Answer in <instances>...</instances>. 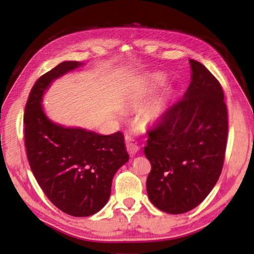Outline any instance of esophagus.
I'll return each mask as SVG.
<instances>
[{
    "instance_id": "34e87169",
    "label": "esophagus",
    "mask_w": 254,
    "mask_h": 254,
    "mask_svg": "<svg viewBox=\"0 0 254 254\" xmlns=\"http://www.w3.org/2000/svg\"><path fill=\"white\" fill-rule=\"evenodd\" d=\"M126 147L127 152L130 154H135L140 150L139 144H137L136 140L133 139L130 135H126Z\"/></svg>"
}]
</instances>
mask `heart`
Returning a JSON list of instances; mask_svg holds the SVG:
<instances>
[{
  "label": "heart",
  "mask_w": 254,
  "mask_h": 254,
  "mask_svg": "<svg viewBox=\"0 0 254 254\" xmlns=\"http://www.w3.org/2000/svg\"><path fill=\"white\" fill-rule=\"evenodd\" d=\"M160 112H161V110L160 109H154L152 112H151V118H158L159 117V114H160Z\"/></svg>",
  "instance_id": "b5f03b06"
}]
</instances>
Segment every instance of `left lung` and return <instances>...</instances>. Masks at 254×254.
Instances as JSON below:
<instances>
[{
	"label": "left lung",
	"mask_w": 254,
	"mask_h": 254,
	"mask_svg": "<svg viewBox=\"0 0 254 254\" xmlns=\"http://www.w3.org/2000/svg\"><path fill=\"white\" fill-rule=\"evenodd\" d=\"M189 63L186 93L148 131L144 147L151 163L149 199L168 214L186 213L206 198L220 178L226 150L229 122L222 86L200 63Z\"/></svg>",
	"instance_id": "1"
}]
</instances>
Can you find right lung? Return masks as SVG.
I'll list each match as a JSON object with an SVG mask.
<instances>
[{
  "instance_id": "add662e5",
  "label": "right lung",
  "mask_w": 254,
  "mask_h": 254,
  "mask_svg": "<svg viewBox=\"0 0 254 254\" xmlns=\"http://www.w3.org/2000/svg\"><path fill=\"white\" fill-rule=\"evenodd\" d=\"M81 64L64 62L36 81L24 110V144L30 168L56 207L75 217L104 207L112 179L128 160L122 132L101 135L64 127L46 117L42 95L50 83Z\"/></svg>"
}]
</instances>
